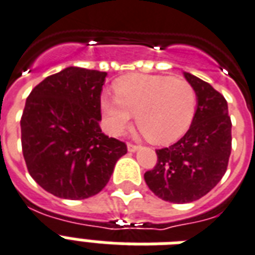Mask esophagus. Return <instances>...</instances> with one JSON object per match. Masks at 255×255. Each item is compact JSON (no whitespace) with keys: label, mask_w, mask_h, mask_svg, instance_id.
I'll use <instances>...</instances> for the list:
<instances>
[{"label":"esophagus","mask_w":255,"mask_h":255,"mask_svg":"<svg viewBox=\"0 0 255 255\" xmlns=\"http://www.w3.org/2000/svg\"><path fill=\"white\" fill-rule=\"evenodd\" d=\"M138 149H139L138 145H134V143H131V142L128 143V150H129V152H137Z\"/></svg>","instance_id":"1"}]
</instances>
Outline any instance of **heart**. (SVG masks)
Segmentation results:
<instances>
[{
	"instance_id": "1",
	"label": "heart",
	"mask_w": 255,
	"mask_h": 255,
	"mask_svg": "<svg viewBox=\"0 0 255 255\" xmlns=\"http://www.w3.org/2000/svg\"><path fill=\"white\" fill-rule=\"evenodd\" d=\"M116 97L99 101L106 129L125 133L135 116L142 134L156 145H166L184 134L196 110V91L184 79L162 75H131L114 84Z\"/></svg>"
}]
</instances>
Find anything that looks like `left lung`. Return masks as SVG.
Listing matches in <instances>:
<instances>
[{
  "mask_svg": "<svg viewBox=\"0 0 255 255\" xmlns=\"http://www.w3.org/2000/svg\"><path fill=\"white\" fill-rule=\"evenodd\" d=\"M184 78L198 99L192 124L177 142L157 149L156 165L143 175L156 196L179 204L207 195L226 173L231 153V120L225 97L189 72Z\"/></svg>",
  "mask_w": 255,
  "mask_h": 255,
  "instance_id": "8db88e82",
  "label": "left lung"
}]
</instances>
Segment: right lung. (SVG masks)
I'll use <instances>...</instances> for the list:
<instances>
[{"instance_id":"right-lung-1","label":"right lung","mask_w":255,"mask_h":255,"mask_svg":"<svg viewBox=\"0 0 255 255\" xmlns=\"http://www.w3.org/2000/svg\"><path fill=\"white\" fill-rule=\"evenodd\" d=\"M107 72L67 67L39 83L21 117L29 175L57 198L82 200L101 192L126 143L102 133L101 93Z\"/></svg>"}]
</instances>
